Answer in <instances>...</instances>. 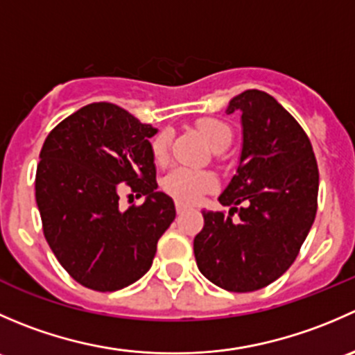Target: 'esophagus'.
<instances>
[{
  "label": "esophagus",
  "mask_w": 355,
  "mask_h": 355,
  "mask_svg": "<svg viewBox=\"0 0 355 355\" xmlns=\"http://www.w3.org/2000/svg\"><path fill=\"white\" fill-rule=\"evenodd\" d=\"M175 207H177V213L182 214L185 211V206L182 202H175Z\"/></svg>",
  "instance_id": "obj_1"
}]
</instances>
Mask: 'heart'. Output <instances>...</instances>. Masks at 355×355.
I'll use <instances>...</instances> for the list:
<instances>
[{
	"instance_id": "heart-1",
	"label": "heart",
	"mask_w": 355,
	"mask_h": 355,
	"mask_svg": "<svg viewBox=\"0 0 355 355\" xmlns=\"http://www.w3.org/2000/svg\"><path fill=\"white\" fill-rule=\"evenodd\" d=\"M198 128L207 144L213 149L220 151L225 149L232 141V130L225 121L216 118H202L198 121ZM170 148V134L161 132L153 141V157L156 163H163L168 156ZM216 180L213 175L206 170H196V168L178 166L173 168L166 177L163 178V189L166 194L182 202H196L204 192H209L214 189Z\"/></svg>"
}]
</instances>
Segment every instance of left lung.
I'll use <instances>...</instances> for the list:
<instances>
[{
	"label": "left lung",
	"mask_w": 355,
	"mask_h": 355,
	"mask_svg": "<svg viewBox=\"0 0 355 355\" xmlns=\"http://www.w3.org/2000/svg\"><path fill=\"white\" fill-rule=\"evenodd\" d=\"M235 111L242 123L241 157L218 198L230 211H202L194 256L216 287L254 292L295 261L316 216L320 173L306 132L273 96L244 91L228 103L227 113Z\"/></svg>",
	"instance_id": "left-lung-1"
}]
</instances>
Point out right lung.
<instances>
[{
  "label": "right lung",
  "mask_w": 355,
  "mask_h": 355,
  "mask_svg": "<svg viewBox=\"0 0 355 355\" xmlns=\"http://www.w3.org/2000/svg\"><path fill=\"white\" fill-rule=\"evenodd\" d=\"M157 128L111 103H92L46 137L35 171V202L56 259L75 282L98 292L132 285L151 268L175 220L170 196L156 191L151 137ZM121 183L146 195L123 211Z\"/></svg>",
  "instance_id": "add662e5"
}]
</instances>
